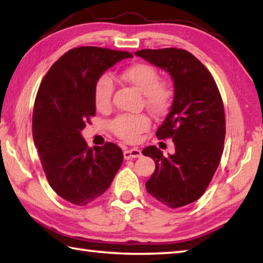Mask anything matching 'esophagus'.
<instances>
[{
  "label": "esophagus",
  "instance_id": "esophagus-1",
  "mask_svg": "<svg viewBox=\"0 0 263 263\" xmlns=\"http://www.w3.org/2000/svg\"><path fill=\"white\" fill-rule=\"evenodd\" d=\"M141 152L140 149L137 148H131V149H125L124 151V158L125 159H133V158H140Z\"/></svg>",
  "mask_w": 263,
  "mask_h": 263
}]
</instances>
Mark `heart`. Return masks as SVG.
Returning a JSON list of instances; mask_svg holds the SVG:
<instances>
[{"instance_id": "b5f03b06", "label": "heart", "mask_w": 263, "mask_h": 263, "mask_svg": "<svg viewBox=\"0 0 263 263\" xmlns=\"http://www.w3.org/2000/svg\"><path fill=\"white\" fill-rule=\"evenodd\" d=\"M124 81L135 86L142 92L147 108L153 114L162 116L168 112L173 102V90L166 82L160 81V74L154 66L146 62H136L121 73ZM114 94V82L108 75L96 81L94 100L97 110H108ZM151 121L146 115H121L110 123V128L121 139L133 142L149 127Z\"/></svg>"}]
</instances>
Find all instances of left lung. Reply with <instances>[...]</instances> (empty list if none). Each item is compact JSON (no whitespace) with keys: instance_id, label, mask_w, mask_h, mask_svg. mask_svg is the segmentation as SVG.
Segmentation results:
<instances>
[{"instance_id":"obj_1","label":"left lung","mask_w":263,"mask_h":263,"mask_svg":"<svg viewBox=\"0 0 263 263\" xmlns=\"http://www.w3.org/2000/svg\"><path fill=\"white\" fill-rule=\"evenodd\" d=\"M135 54L167 72L174 83V99L157 137L172 138L175 153L164 157L155 146L142 149L155 162L146 189L163 205L184 206L201 197L219 166L225 140L221 96L210 72L188 51L161 48Z\"/></svg>"}]
</instances>
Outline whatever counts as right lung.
Returning a JSON list of instances; mask_svg holds the SVG:
<instances>
[{
	"label": "right lung",
	"mask_w": 263,
	"mask_h": 263,
	"mask_svg": "<svg viewBox=\"0 0 263 263\" xmlns=\"http://www.w3.org/2000/svg\"><path fill=\"white\" fill-rule=\"evenodd\" d=\"M128 52L83 46L59 58L44 77L35 97L32 136L52 189L83 206L105 193L123 162L114 142L88 147L81 132L95 116L94 88L105 70Z\"/></svg>",
	"instance_id": "add662e5"
}]
</instances>
